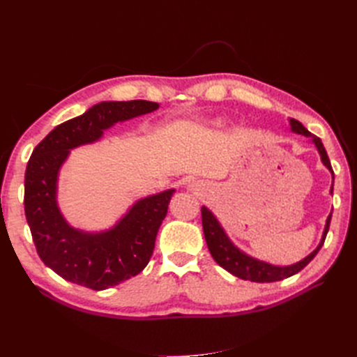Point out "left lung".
<instances>
[{
  "mask_svg": "<svg viewBox=\"0 0 357 357\" xmlns=\"http://www.w3.org/2000/svg\"><path fill=\"white\" fill-rule=\"evenodd\" d=\"M290 126L294 132L312 138V142H314L319 153L321 156L323 164H325L328 167V169L333 174V169L331 167V160L328 158L325 147H323V143L320 142V138L312 135L304 125H302L299 121H295V119H291L290 121ZM331 193H332V188H331ZM201 215H202V229H204L205 241H207L208 250H210L214 261L218 262L222 268H225L226 271L234 274L235 277L243 278V280H250V282H256V283L278 282V280H284L287 277H291L294 274L299 273L301 269H304L312 261V259H314V256L321 248L323 243H325L328 231H329L331 218H332V214H329V218L326 220V226H325V232H323L319 247L311 255H308L304 261H301V262H298L295 265H290V266H274V265H269V264H265L261 261H256V259L247 256L245 253L238 250V248H236L229 241L228 236H226L218 219L214 218L210 210L202 207Z\"/></svg>",
  "mask_w": 357,
  "mask_h": 357,
  "instance_id": "left-lung-1",
  "label": "left lung"
}]
</instances>
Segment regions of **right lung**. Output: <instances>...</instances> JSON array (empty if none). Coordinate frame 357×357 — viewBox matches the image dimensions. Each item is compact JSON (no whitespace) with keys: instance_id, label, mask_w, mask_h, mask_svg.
<instances>
[{"instance_id":"right-lung-1","label":"right lung","mask_w":357,"mask_h":357,"mask_svg":"<svg viewBox=\"0 0 357 357\" xmlns=\"http://www.w3.org/2000/svg\"><path fill=\"white\" fill-rule=\"evenodd\" d=\"M158 102L109 101L58 125L37 144L25 172V215L40 259L71 283L104 290L135 277L153 255L156 235L174 190L139 199L113 229L84 234L56 205L58 171L70 149L93 143L116 122L156 110Z\"/></svg>"}]
</instances>
